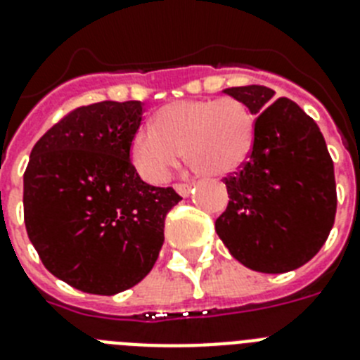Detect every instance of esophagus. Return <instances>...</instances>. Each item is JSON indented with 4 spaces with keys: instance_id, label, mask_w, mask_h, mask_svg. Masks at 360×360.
Instances as JSON below:
<instances>
[{
    "instance_id": "esophagus-1",
    "label": "esophagus",
    "mask_w": 360,
    "mask_h": 360,
    "mask_svg": "<svg viewBox=\"0 0 360 360\" xmlns=\"http://www.w3.org/2000/svg\"><path fill=\"white\" fill-rule=\"evenodd\" d=\"M175 190H177V194L183 195V198H188L192 186H190V185H175Z\"/></svg>"
}]
</instances>
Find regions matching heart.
<instances>
[{
	"mask_svg": "<svg viewBox=\"0 0 360 360\" xmlns=\"http://www.w3.org/2000/svg\"><path fill=\"white\" fill-rule=\"evenodd\" d=\"M256 143V119L243 102L177 101L155 113L131 139V161L152 185L168 181L181 155L203 177H226L247 165Z\"/></svg>",
	"mask_w": 360,
	"mask_h": 360,
	"instance_id": "b5f03b06",
	"label": "heart"
}]
</instances>
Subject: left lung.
<instances>
[{
	"label": "left lung",
	"mask_w": 360,
	"mask_h": 360,
	"mask_svg": "<svg viewBox=\"0 0 360 360\" xmlns=\"http://www.w3.org/2000/svg\"><path fill=\"white\" fill-rule=\"evenodd\" d=\"M223 93L256 115V143L247 165L225 177L229 205L216 232L234 258L258 273L302 267L324 245L337 212L333 161L324 135L300 105L273 102L265 86Z\"/></svg>",
	"instance_id": "left-lung-1"
}]
</instances>
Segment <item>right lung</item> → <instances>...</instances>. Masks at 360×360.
Returning a JSON list of instances; mask_svg holds the SVG:
<instances>
[{"label":"right lung","mask_w":360,"mask_h":360,"mask_svg":"<svg viewBox=\"0 0 360 360\" xmlns=\"http://www.w3.org/2000/svg\"><path fill=\"white\" fill-rule=\"evenodd\" d=\"M139 101L65 115L34 144L23 174L29 240L51 274L91 295H117L152 271L174 188L144 183L129 161Z\"/></svg>","instance_id":"1"}]
</instances>
